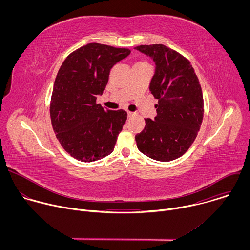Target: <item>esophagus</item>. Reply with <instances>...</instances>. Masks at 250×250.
Masks as SVG:
<instances>
[{
    "label": "esophagus",
    "mask_w": 250,
    "mask_h": 250,
    "mask_svg": "<svg viewBox=\"0 0 250 250\" xmlns=\"http://www.w3.org/2000/svg\"><path fill=\"white\" fill-rule=\"evenodd\" d=\"M133 115H134V114H133L132 112H129V111L127 112V116H128V117H131V116H133Z\"/></svg>",
    "instance_id": "esophagus-1"
}]
</instances>
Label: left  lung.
Here are the masks:
<instances>
[{"label": "left lung", "mask_w": 250, "mask_h": 250, "mask_svg": "<svg viewBox=\"0 0 250 250\" xmlns=\"http://www.w3.org/2000/svg\"><path fill=\"white\" fill-rule=\"evenodd\" d=\"M134 49L155 63L149 91L158 99L157 116L146 119V127L135 135L137 148L162 162L182 156L192 146L204 117L199 79L189 60L163 44L139 45Z\"/></svg>", "instance_id": "obj_1"}]
</instances>
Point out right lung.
<instances>
[{
    "mask_svg": "<svg viewBox=\"0 0 250 250\" xmlns=\"http://www.w3.org/2000/svg\"><path fill=\"white\" fill-rule=\"evenodd\" d=\"M130 50L89 43L67 56L55 78L50 118L62 147L72 157L92 162L114 151L127 114L97 104L112 67Z\"/></svg>",
    "mask_w": 250,
    "mask_h": 250,
    "instance_id": "right-lung-1",
    "label": "right lung"
}]
</instances>
